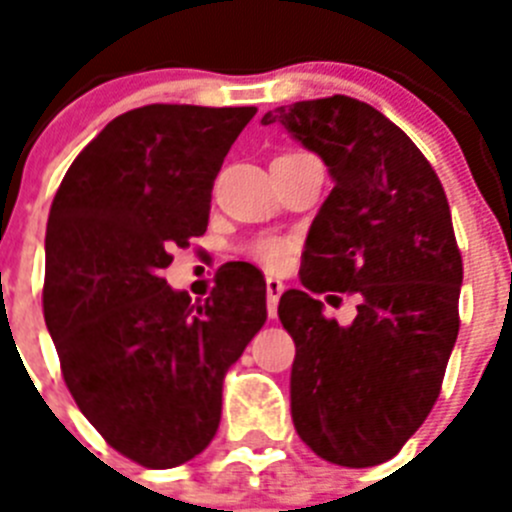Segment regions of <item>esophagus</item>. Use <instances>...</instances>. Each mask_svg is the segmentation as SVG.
Returning <instances> with one entry per match:
<instances>
[{"label": "esophagus", "mask_w": 512, "mask_h": 512, "mask_svg": "<svg viewBox=\"0 0 512 512\" xmlns=\"http://www.w3.org/2000/svg\"><path fill=\"white\" fill-rule=\"evenodd\" d=\"M284 292V284L279 279L269 277L266 279V307H269V318L277 315V305H279V297Z\"/></svg>", "instance_id": "1"}]
</instances>
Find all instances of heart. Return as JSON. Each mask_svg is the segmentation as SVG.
<instances>
[{"label": "heart", "instance_id": "b5f03b06", "mask_svg": "<svg viewBox=\"0 0 512 512\" xmlns=\"http://www.w3.org/2000/svg\"><path fill=\"white\" fill-rule=\"evenodd\" d=\"M289 251H292L289 241H284L279 235H259L243 248L248 259L259 261L266 269H282L289 261Z\"/></svg>", "mask_w": 512, "mask_h": 512}]
</instances>
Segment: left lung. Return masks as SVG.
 <instances>
[{
    "label": "left lung",
    "instance_id": "8db88e82",
    "mask_svg": "<svg viewBox=\"0 0 512 512\" xmlns=\"http://www.w3.org/2000/svg\"><path fill=\"white\" fill-rule=\"evenodd\" d=\"M261 122H282L336 182L307 233L305 289L279 300L297 346L292 420L320 459L374 467L428 418L459 336L464 266L449 200L428 158L372 104L333 94ZM328 288L360 295L351 326L309 295Z\"/></svg>",
    "mask_w": 512,
    "mask_h": 512
}]
</instances>
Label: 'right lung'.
<instances>
[{
  "mask_svg": "<svg viewBox=\"0 0 512 512\" xmlns=\"http://www.w3.org/2000/svg\"><path fill=\"white\" fill-rule=\"evenodd\" d=\"M256 107L146 104L107 122L63 176L45 228L43 315L63 382L112 449L143 467L215 436L223 379L266 323V284L223 269L205 302L166 284L207 230L215 176Z\"/></svg>",
  "mask_w": 512,
  "mask_h": 512,
  "instance_id": "right-lung-1",
  "label": "right lung"
}]
</instances>
